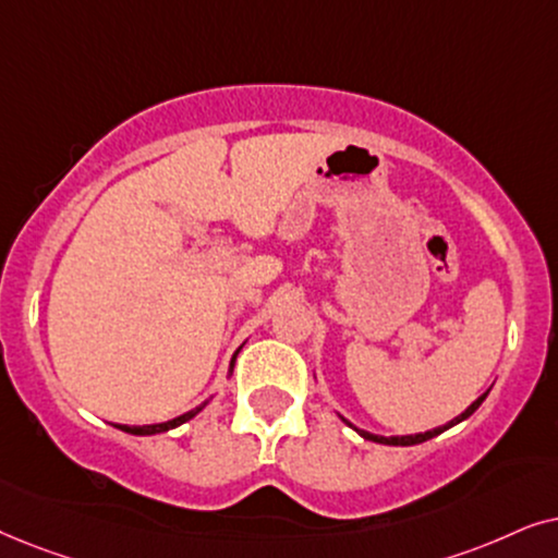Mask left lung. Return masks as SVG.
<instances>
[{"instance_id": "1", "label": "left lung", "mask_w": 558, "mask_h": 558, "mask_svg": "<svg viewBox=\"0 0 558 558\" xmlns=\"http://www.w3.org/2000/svg\"><path fill=\"white\" fill-rule=\"evenodd\" d=\"M489 392V390H487ZM487 392H482V396L474 400V403L466 408L464 413H459L457 418H451L449 423H444V426H439V428H434V430H426V434H408V436H377V434H369V430H365V428H356L354 423H349L344 415H339L341 421L347 423L349 428H354L356 434L362 436V439H367V441H375V444H385V447H415V444H423V441H428V439H434V436H439V434H444V430L447 428H451V426H457V423H462V421H466L470 418V415L477 411V408L485 403V398H487Z\"/></svg>"}]
</instances>
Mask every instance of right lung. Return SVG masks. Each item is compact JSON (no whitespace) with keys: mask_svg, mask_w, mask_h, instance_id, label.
<instances>
[{"mask_svg":"<svg viewBox=\"0 0 558 558\" xmlns=\"http://www.w3.org/2000/svg\"><path fill=\"white\" fill-rule=\"evenodd\" d=\"M240 349H242V347H240ZM240 349H236L234 356H232V362H229V375H232V369H234V360H236V354H240ZM206 403H209V400H204L202 405H196V408H193V411H189V413L178 415V418H170V421H162V423H147V426H128V423H117L114 428L124 430V434H132V436H155V434H162V430L178 428V426H181V423H185V421L196 418V415L202 413L204 408H206Z\"/></svg>","mask_w":558,"mask_h":558,"instance_id":"add662e5","label":"right lung"}]
</instances>
